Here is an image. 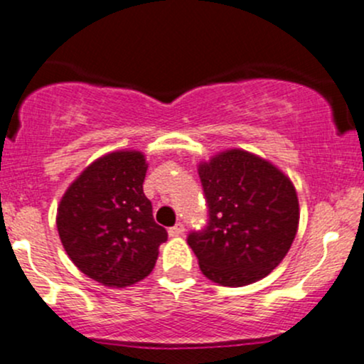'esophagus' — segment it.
<instances>
[{
  "label": "esophagus",
  "instance_id": "esophagus-1",
  "mask_svg": "<svg viewBox=\"0 0 364 364\" xmlns=\"http://www.w3.org/2000/svg\"><path fill=\"white\" fill-rule=\"evenodd\" d=\"M185 233V226L181 225V223H178V225L169 228V235L171 237H181V235Z\"/></svg>",
  "mask_w": 364,
  "mask_h": 364
}]
</instances>
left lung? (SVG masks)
Segmentation results:
<instances>
[{
    "mask_svg": "<svg viewBox=\"0 0 364 364\" xmlns=\"http://www.w3.org/2000/svg\"><path fill=\"white\" fill-rule=\"evenodd\" d=\"M209 205L205 230L188 237L200 271L223 287L259 282L283 261L299 228L294 183L274 164L242 149L198 164Z\"/></svg>",
    "mask_w": 364,
    "mask_h": 364,
    "instance_id": "obj_1",
    "label": "left lung"
}]
</instances>
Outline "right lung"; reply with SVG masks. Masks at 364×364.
Segmentation results:
<instances>
[{
  "instance_id": "1",
  "label": "right lung",
  "mask_w": 364,
  "mask_h": 364,
  "mask_svg": "<svg viewBox=\"0 0 364 364\" xmlns=\"http://www.w3.org/2000/svg\"><path fill=\"white\" fill-rule=\"evenodd\" d=\"M146 169L141 151H110L91 162L58 203L57 228L67 255L105 287L124 289L149 277L167 240L143 193Z\"/></svg>"
}]
</instances>
